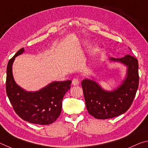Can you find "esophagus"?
<instances>
[{
    "label": "esophagus",
    "mask_w": 148,
    "mask_h": 148,
    "mask_svg": "<svg viewBox=\"0 0 148 148\" xmlns=\"http://www.w3.org/2000/svg\"><path fill=\"white\" fill-rule=\"evenodd\" d=\"M79 81L78 79H73L72 80V84L74 85V86H77V85L79 84Z\"/></svg>",
    "instance_id": "1"
}]
</instances>
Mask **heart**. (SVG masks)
<instances>
[{
  "label": "heart",
  "mask_w": 148,
  "mask_h": 148,
  "mask_svg": "<svg viewBox=\"0 0 148 148\" xmlns=\"http://www.w3.org/2000/svg\"><path fill=\"white\" fill-rule=\"evenodd\" d=\"M94 51H95V52H96V51H98V49H97V48H95V49H94Z\"/></svg>",
  "instance_id": "1"
}]
</instances>
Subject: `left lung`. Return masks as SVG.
<instances>
[{
  "label": "left lung",
  "instance_id": "8db88e82",
  "mask_svg": "<svg viewBox=\"0 0 148 148\" xmlns=\"http://www.w3.org/2000/svg\"><path fill=\"white\" fill-rule=\"evenodd\" d=\"M109 60L127 66L125 79L117 88L107 91L93 80L85 79L82 81L88 113L100 120L112 118L125 113L130 108L138 87V60L129 54L121 58H110Z\"/></svg>",
  "mask_w": 148,
  "mask_h": 148
}]
</instances>
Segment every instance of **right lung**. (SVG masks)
Here are the masks:
<instances>
[{"label":"right lung","instance_id":"add662e5","mask_svg":"<svg viewBox=\"0 0 148 148\" xmlns=\"http://www.w3.org/2000/svg\"><path fill=\"white\" fill-rule=\"evenodd\" d=\"M24 51V48L21 49L8 64L7 95L15 112L23 120L39 125L53 123L60 114L62 101L71 88V81L52 82L38 91H26L16 84L12 73V65L15 57Z\"/></svg>","mask_w":148,"mask_h":148}]
</instances>
